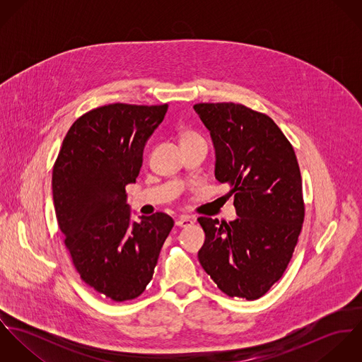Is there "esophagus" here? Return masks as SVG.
I'll use <instances>...</instances> for the list:
<instances>
[{
    "label": "esophagus",
    "mask_w": 362,
    "mask_h": 362,
    "mask_svg": "<svg viewBox=\"0 0 362 362\" xmlns=\"http://www.w3.org/2000/svg\"><path fill=\"white\" fill-rule=\"evenodd\" d=\"M191 224H194V220L189 216H181L180 218L175 220V226L177 227H188Z\"/></svg>",
    "instance_id": "34e87169"
}]
</instances>
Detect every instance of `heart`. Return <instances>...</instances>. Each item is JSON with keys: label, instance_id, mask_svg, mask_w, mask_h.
I'll return each instance as SVG.
<instances>
[{"label": "heart", "instance_id": "obj_1", "mask_svg": "<svg viewBox=\"0 0 362 362\" xmlns=\"http://www.w3.org/2000/svg\"><path fill=\"white\" fill-rule=\"evenodd\" d=\"M197 138H201L199 135H197V134H192V132H185L184 135H182V141H188V139H197Z\"/></svg>", "mask_w": 362, "mask_h": 362}]
</instances>
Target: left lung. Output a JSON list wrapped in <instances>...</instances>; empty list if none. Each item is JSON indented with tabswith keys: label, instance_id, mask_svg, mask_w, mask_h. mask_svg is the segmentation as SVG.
<instances>
[{
	"label": "left lung",
	"instance_id": "8db88e82",
	"mask_svg": "<svg viewBox=\"0 0 362 362\" xmlns=\"http://www.w3.org/2000/svg\"><path fill=\"white\" fill-rule=\"evenodd\" d=\"M213 142L214 177L234 195L237 218L199 217L198 258L230 297L258 300L283 276L304 221L303 182L293 146L274 121L243 104L199 103Z\"/></svg>",
	"mask_w": 362,
	"mask_h": 362
}]
</instances>
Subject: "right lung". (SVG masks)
I'll return each mask as SVG.
<instances>
[{
    "label": "right lung",
    "instance_id": "obj_1",
    "mask_svg": "<svg viewBox=\"0 0 362 362\" xmlns=\"http://www.w3.org/2000/svg\"><path fill=\"white\" fill-rule=\"evenodd\" d=\"M168 105L108 104L79 117L52 168V201L81 279L107 298L139 297L153 277L174 221L157 211L131 220L125 187Z\"/></svg>",
    "mask_w": 362,
    "mask_h": 362
}]
</instances>
